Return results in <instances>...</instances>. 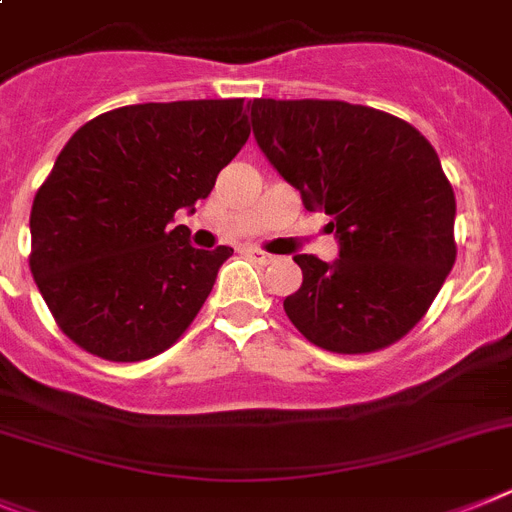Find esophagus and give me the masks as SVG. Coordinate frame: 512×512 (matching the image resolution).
Instances as JSON below:
<instances>
[{
    "mask_svg": "<svg viewBox=\"0 0 512 512\" xmlns=\"http://www.w3.org/2000/svg\"><path fill=\"white\" fill-rule=\"evenodd\" d=\"M244 255L250 257V260H255L257 265H270V262L275 260L273 255H268V252L260 250V247H247V250H244Z\"/></svg>",
    "mask_w": 512,
    "mask_h": 512,
    "instance_id": "34e87169",
    "label": "esophagus"
}]
</instances>
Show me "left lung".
I'll return each instance as SVG.
<instances>
[{
    "label": "left lung",
    "mask_w": 512,
    "mask_h": 512,
    "mask_svg": "<svg viewBox=\"0 0 512 512\" xmlns=\"http://www.w3.org/2000/svg\"><path fill=\"white\" fill-rule=\"evenodd\" d=\"M255 139L330 216L340 257L296 255L304 281L283 301L293 327L322 350L389 348L425 317L456 262V198L430 141L384 110L342 100H252Z\"/></svg>",
    "instance_id": "1"
}]
</instances>
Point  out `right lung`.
Instances as JSON below:
<instances>
[{
	"label": "right lung",
	"mask_w": 512,
	"mask_h": 512,
	"mask_svg": "<svg viewBox=\"0 0 512 512\" xmlns=\"http://www.w3.org/2000/svg\"><path fill=\"white\" fill-rule=\"evenodd\" d=\"M247 110L242 97L126 105L66 141L30 211V273L74 345L146 361L198 317L234 250H195L170 221L247 144Z\"/></svg>",
	"instance_id": "1"
}]
</instances>
